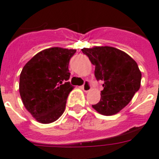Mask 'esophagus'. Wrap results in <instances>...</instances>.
Masks as SVG:
<instances>
[{
	"instance_id": "1",
	"label": "esophagus",
	"mask_w": 159,
	"mask_h": 159,
	"mask_svg": "<svg viewBox=\"0 0 159 159\" xmlns=\"http://www.w3.org/2000/svg\"><path fill=\"white\" fill-rule=\"evenodd\" d=\"M81 89H82L85 92H88V91H89V90L91 89V84H90L88 81H85L84 85L81 86Z\"/></svg>"
}]
</instances>
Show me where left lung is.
<instances>
[{"instance_id":"left-lung-1","label":"left lung","mask_w":159,"mask_h":159,"mask_svg":"<svg viewBox=\"0 0 159 159\" xmlns=\"http://www.w3.org/2000/svg\"><path fill=\"white\" fill-rule=\"evenodd\" d=\"M83 54L95 66V77L102 81L101 100L93 108L104 116L116 114L128 104L139 89L142 74L136 62L111 47L83 48Z\"/></svg>"}]
</instances>
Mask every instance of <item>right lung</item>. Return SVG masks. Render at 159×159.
<instances>
[{
	"mask_svg": "<svg viewBox=\"0 0 159 159\" xmlns=\"http://www.w3.org/2000/svg\"><path fill=\"white\" fill-rule=\"evenodd\" d=\"M76 50L51 48L39 52L23 68L19 90L24 107L37 121L57 120L74 86L69 80L70 59Z\"/></svg>",
	"mask_w": 159,
	"mask_h": 159,
	"instance_id": "1",
	"label": "right lung"
}]
</instances>
